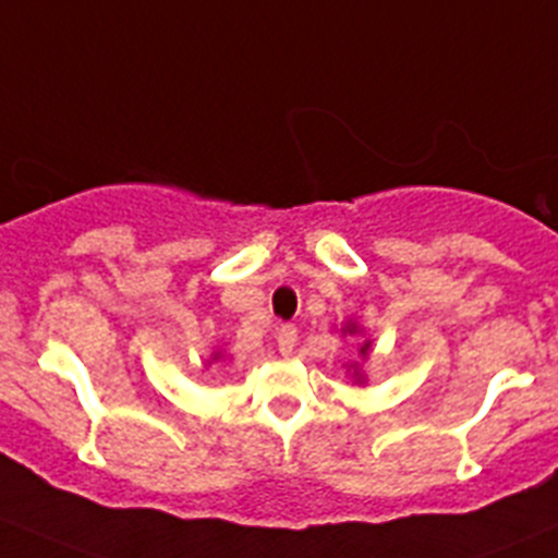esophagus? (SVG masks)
Masks as SVG:
<instances>
[{
    "label": "esophagus",
    "instance_id": "34e87169",
    "mask_svg": "<svg viewBox=\"0 0 558 558\" xmlns=\"http://www.w3.org/2000/svg\"><path fill=\"white\" fill-rule=\"evenodd\" d=\"M295 342H299V328H295L293 323H288V326L279 328V350H282L284 355L293 353Z\"/></svg>",
    "mask_w": 558,
    "mask_h": 558
}]
</instances>
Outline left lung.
<instances>
[{"label": "left lung", "mask_w": 558, "mask_h": 558, "mask_svg": "<svg viewBox=\"0 0 558 558\" xmlns=\"http://www.w3.org/2000/svg\"><path fill=\"white\" fill-rule=\"evenodd\" d=\"M348 331H355V326L348 328ZM367 348H369V342H364V344H362V353H367Z\"/></svg>", "instance_id": "obj_1"}]
</instances>
